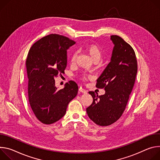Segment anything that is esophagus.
Instances as JSON below:
<instances>
[{
    "instance_id": "34e87169",
    "label": "esophagus",
    "mask_w": 160,
    "mask_h": 160,
    "mask_svg": "<svg viewBox=\"0 0 160 160\" xmlns=\"http://www.w3.org/2000/svg\"><path fill=\"white\" fill-rule=\"evenodd\" d=\"M79 91L80 92H82V93H86V90H85L84 89H82V88H79Z\"/></svg>"
}]
</instances>
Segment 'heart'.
Returning a JSON list of instances; mask_svg holds the SVG:
<instances>
[{
    "label": "heart",
    "instance_id": "obj_1",
    "mask_svg": "<svg viewBox=\"0 0 160 160\" xmlns=\"http://www.w3.org/2000/svg\"><path fill=\"white\" fill-rule=\"evenodd\" d=\"M85 50L88 53V55L91 57L92 59L94 62L99 61V60L100 59V58L102 57V51L98 46H97L95 44L88 45L85 48ZM76 54L75 52H73L72 55V57H71V62H74L76 60ZM88 78H90V76H88ZM86 78H87V77H86V76L83 77V79H86Z\"/></svg>",
    "mask_w": 160,
    "mask_h": 160
}]
</instances>
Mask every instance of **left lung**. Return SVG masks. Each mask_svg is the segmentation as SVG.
<instances>
[{
	"instance_id": "1",
	"label": "left lung",
	"mask_w": 160,
	"mask_h": 160,
	"mask_svg": "<svg viewBox=\"0 0 160 160\" xmlns=\"http://www.w3.org/2000/svg\"><path fill=\"white\" fill-rule=\"evenodd\" d=\"M113 48L111 62L97 79L96 87L105 93L98 95L89 92L93 103L86 108L88 117L97 125H112L122 114L133 88L137 62L132 47L118 35H111Z\"/></svg>"
}]
</instances>
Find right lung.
Listing matches in <instances>:
<instances>
[{
  "label": "right lung",
  "instance_id": "1",
  "mask_svg": "<svg viewBox=\"0 0 160 160\" xmlns=\"http://www.w3.org/2000/svg\"><path fill=\"white\" fill-rule=\"evenodd\" d=\"M76 43L58 34H50L35 42L26 60L28 95L33 114L41 122L50 125L65 114L68 103L78 92V84L70 81L62 90L55 78L67 67V50Z\"/></svg>",
  "mask_w": 160,
  "mask_h": 160
}]
</instances>
